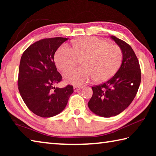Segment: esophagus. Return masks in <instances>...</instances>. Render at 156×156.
<instances>
[{"mask_svg":"<svg viewBox=\"0 0 156 156\" xmlns=\"http://www.w3.org/2000/svg\"><path fill=\"white\" fill-rule=\"evenodd\" d=\"M82 88H83V87H82L75 86V87H73V91H78L79 90H80Z\"/></svg>","mask_w":156,"mask_h":156,"instance_id":"esophagus-1","label":"esophagus"}]
</instances>
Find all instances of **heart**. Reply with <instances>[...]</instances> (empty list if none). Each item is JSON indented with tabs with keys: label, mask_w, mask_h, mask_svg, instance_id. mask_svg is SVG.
<instances>
[{
	"label": "heart",
	"mask_w": 156,
	"mask_h": 156,
	"mask_svg": "<svg viewBox=\"0 0 156 156\" xmlns=\"http://www.w3.org/2000/svg\"><path fill=\"white\" fill-rule=\"evenodd\" d=\"M73 49L67 44L60 46L54 60L60 71L68 69L83 59L84 67L65 72L63 76L67 83L82 85L94 79L98 83L109 80L118 72L122 60V51L117 44L96 37H87L76 41Z\"/></svg>",
	"instance_id": "heart-1"
}]
</instances>
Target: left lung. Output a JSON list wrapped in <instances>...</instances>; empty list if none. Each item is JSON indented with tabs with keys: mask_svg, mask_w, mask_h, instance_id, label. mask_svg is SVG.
Segmentation results:
<instances>
[{
	"mask_svg": "<svg viewBox=\"0 0 156 156\" xmlns=\"http://www.w3.org/2000/svg\"><path fill=\"white\" fill-rule=\"evenodd\" d=\"M111 38L122 49V64L109 80L92 87L93 95L88 102L92 112L105 118L117 115L126 109L135 98L141 82L140 67L133 49L115 36H112Z\"/></svg>",
	"mask_w": 156,
	"mask_h": 156,
	"instance_id": "left-lung-1",
	"label": "left lung"
}]
</instances>
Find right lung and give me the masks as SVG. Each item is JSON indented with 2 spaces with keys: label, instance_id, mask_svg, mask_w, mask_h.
Returning <instances> with one entry per match:
<instances>
[{
  "label": "right lung",
  "instance_id": "obj_1",
  "mask_svg": "<svg viewBox=\"0 0 156 156\" xmlns=\"http://www.w3.org/2000/svg\"><path fill=\"white\" fill-rule=\"evenodd\" d=\"M68 39L44 38L23 52L18 70V90L28 109L36 115L49 118L64 109L73 92L72 85L55 87L62 80L54 62V54Z\"/></svg>",
  "mask_w": 156,
  "mask_h": 156
}]
</instances>
